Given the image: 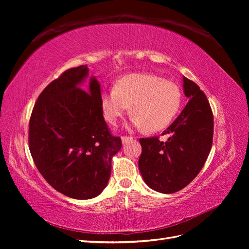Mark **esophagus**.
<instances>
[{
  "label": "esophagus",
  "mask_w": 249,
  "mask_h": 249,
  "mask_svg": "<svg viewBox=\"0 0 249 249\" xmlns=\"http://www.w3.org/2000/svg\"><path fill=\"white\" fill-rule=\"evenodd\" d=\"M133 138L132 137H127V136H124V137H122V142H123V144H124V143H126L127 141H130V140H132Z\"/></svg>",
  "instance_id": "obj_1"
}]
</instances>
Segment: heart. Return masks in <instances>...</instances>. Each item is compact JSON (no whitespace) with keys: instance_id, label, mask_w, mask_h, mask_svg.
I'll use <instances>...</instances> for the list:
<instances>
[{"instance_id":"obj_1","label":"heart","mask_w":249,"mask_h":249,"mask_svg":"<svg viewBox=\"0 0 249 249\" xmlns=\"http://www.w3.org/2000/svg\"><path fill=\"white\" fill-rule=\"evenodd\" d=\"M182 92L171 82L150 73H131L117 81L114 89L103 91L101 106L105 119L115 125L131 106L132 124L146 132H159L175 119Z\"/></svg>"}]
</instances>
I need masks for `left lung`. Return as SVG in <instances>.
<instances>
[{"label":"left lung","mask_w":249,"mask_h":249,"mask_svg":"<svg viewBox=\"0 0 249 249\" xmlns=\"http://www.w3.org/2000/svg\"><path fill=\"white\" fill-rule=\"evenodd\" d=\"M188 103L163 134L141 138L142 153L138 166L145 184L157 192L170 194L189 185L205 165L212 147L213 113L207 96L197 84L183 76Z\"/></svg>","instance_id":"obj_1"}]
</instances>
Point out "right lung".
I'll return each mask as SVG.
<instances>
[{
  "label": "right lung",
  "mask_w": 249,
  "mask_h": 249,
  "mask_svg": "<svg viewBox=\"0 0 249 249\" xmlns=\"http://www.w3.org/2000/svg\"><path fill=\"white\" fill-rule=\"evenodd\" d=\"M87 65L64 71L38 96L29 124V146L47 182L66 196L90 199L108 185L111 161L122 148L105 123L101 84Z\"/></svg>",
  "instance_id": "1"
}]
</instances>
